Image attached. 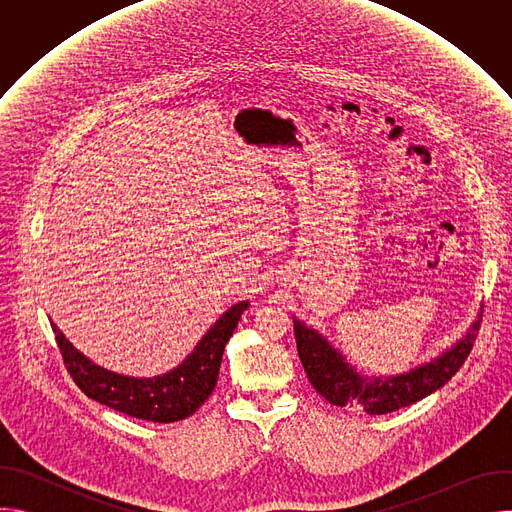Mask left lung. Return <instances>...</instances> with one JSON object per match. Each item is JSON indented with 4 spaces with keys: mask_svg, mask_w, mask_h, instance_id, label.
Returning <instances> with one entry per match:
<instances>
[{
    "mask_svg": "<svg viewBox=\"0 0 512 512\" xmlns=\"http://www.w3.org/2000/svg\"><path fill=\"white\" fill-rule=\"evenodd\" d=\"M476 330L478 322L472 324L470 332L454 348L423 367L397 377L369 379L360 377L316 330L294 320L298 354L312 387L336 407H362L369 415H385L409 407L444 387L466 362Z\"/></svg>",
    "mask_w": 512,
    "mask_h": 512,
    "instance_id": "8db88e82",
    "label": "left lung"
}]
</instances>
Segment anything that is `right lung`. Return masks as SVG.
Here are the masks:
<instances>
[{"label": "right lung", "mask_w": 512, "mask_h": 512, "mask_svg": "<svg viewBox=\"0 0 512 512\" xmlns=\"http://www.w3.org/2000/svg\"><path fill=\"white\" fill-rule=\"evenodd\" d=\"M247 308L249 302H241L227 310L180 367L154 379L123 377L101 369L72 346L56 324L52 330L66 371L87 397L137 419L172 423L192 415L214 391L225 346Z\"/></svg>", "instance_id": "add662e5"}]
</instances>
